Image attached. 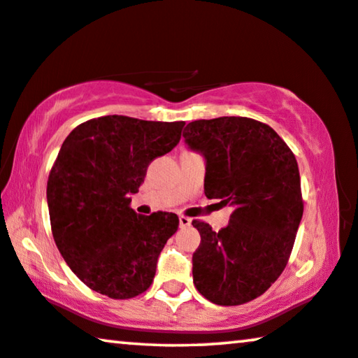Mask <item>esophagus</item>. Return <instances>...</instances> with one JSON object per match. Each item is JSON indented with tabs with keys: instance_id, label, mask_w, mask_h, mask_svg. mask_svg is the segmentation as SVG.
<instances>
[{
	"instance_id": "obj_1",
	"label": "esophagus",
	"mask_w": 358,
	"mask_h": 358,
	"mask_svg": "<svg viewBox=\"0 0 358 358\" xmlns=\"http://www.w3.org/2000/svg\"><path fill=\"white\" fill-rule=\"evenodd\" d=\"M178 220H180V226H181V228H186V226L191 224V218L185 217V215H180Z\"/></svg>"
}]
</instances>
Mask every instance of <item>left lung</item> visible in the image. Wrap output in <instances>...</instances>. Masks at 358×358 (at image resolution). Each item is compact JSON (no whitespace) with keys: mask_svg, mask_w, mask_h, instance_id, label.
<instances>
[{"mask_svg":"<svg viewBox=\"0 0 358 358\" xmlns=\"http://www.w3.org/2000/svg\"><path fill=\"white\" fill-rule=\"evenodd\" d=\"M183 137L206 157V196L234 207L220 231L192 220L201 234L192 282L215 304H245L279 279L292 255L304 210L296 157L274 129L250 117L199 119Z\"/></svg>","mask_w":358,"mask_h":358,"instance_id":"1","label":"left lung"}]
</instances>
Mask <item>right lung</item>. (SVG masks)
I'll use <instances>...</instances> for the list:
<instances>
[{"label": "right lung", "mask_w": 358, "mask_h": 358, "mask_svg": "<svg viewBox=\"0 0 358 358\" xmlns=\"http://www.w3.org/2000/svg\"><path fill=\"white\" fill-rule=\"evenodd\" d=\"M183 121L159 122L101 116L65 138L48 180L55 245L90 290L113 299L146 292L178 217L130 208L146 170L178 145Z\"/></svg>", "instance_id": "obj_1"}]
</instances>
